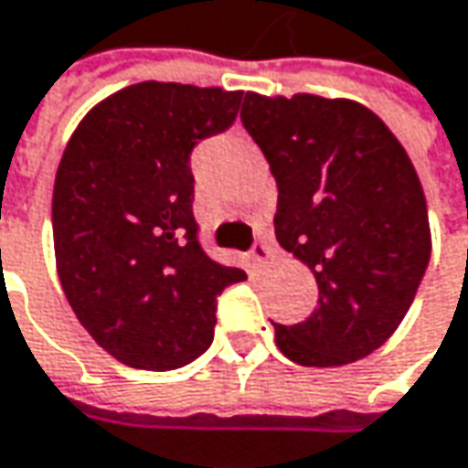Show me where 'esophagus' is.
I'll list each match as a JSON object with an SVG mask.
<instances>
[{"instance_id": "1", "label": "esophagus", "mask_w": 468, "mask_h": 468, "mask_svg": "<svg viewBox=\"0 0 468 468\" xmlns=\"http://www.w3.org/2000/svg\"><path fill=\"white\" fill-rule=\"evenodd\" d=\"M250 258L261 266V263H269L271 258H273V247L266 245V242H255L252 250H250Z\"/></svg>"}]
</instances>
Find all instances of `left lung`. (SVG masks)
<instances>
[{
  "label": "left lung",
  "mask_w": 468,
  "mask_h": 468,
  "mask_svg": "<svg viewBox=\"0 0 468 468\" xmlns=\"http://www.w3.org/2000/svg\"><path fill=\"white\" fill-rule=\"evenodd\" d=\"M242 123L279 186L276 239L315 273L305 321L273 324L300 366H342L382 347L430 266L421 181L395 133L350 100L245 94Z\"/></svg>",
  "instance_id": "1"
}]
</instances>
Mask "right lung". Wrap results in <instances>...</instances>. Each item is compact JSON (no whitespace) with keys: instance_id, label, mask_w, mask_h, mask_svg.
Listing matches in <instances>:
<instances>
[{"instance_id":"obj_1","label":"right lung","mask_w":468,"mask_h":468,"mask_svg":"<svg viewBox=\"0 0 468 468\" xmlns=\"http://www.w3.org/2000/svg\"><path fill=\"white\" fill-rule=\"evenodd\" d=\"M242 91L144 81L73 131L52 195L59 284L81 326L131 368L174 371L210 342L218 294L247 279L199 245L192 150L237 121Z\"/></svg>"}]
</instances>
